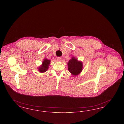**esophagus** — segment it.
I'll return each mask as SVG.
<instances>
[{"label":"esophagus","instance_id":"34e87169","mask_svg":"<svg viewBox=\"0 0 124 124\" xmlns=\"http://www.w3.org/2000/svg\"><path fill=\"white\" fill-rule=\"evenodd\" d=\"M57 60L59 61H62V58L60 57H58L57 58Z\"/></svg>","mask_w":124,"mask_h":124}]
</instances>
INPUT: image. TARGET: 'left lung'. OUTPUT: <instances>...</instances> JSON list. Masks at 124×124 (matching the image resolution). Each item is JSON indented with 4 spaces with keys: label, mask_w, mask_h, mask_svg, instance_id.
Segmentation results:
<instances>
[{
    "label": "left lung",
    "mask_w": 124,
    "mask_h": 124,
    "mask_svg": "<svg viewBox=\"0 0 124 124\" xmlns=\"http://www.w3.org/2000/svg\"><path fill=\"white\" fill-rule=\"evenodd\" d=\"M68 65L69 71L73 75H78L82 70V62L78 61L74 57H72L71 60H69Z\"/></svg>",
    "instance_id": "obj_1"
}]
</instances>
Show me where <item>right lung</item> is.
Returning <instances> with one entry per match:
<instances>
[{"label":"right lung","mask_w":124,"mask_h":124,"mask_svg":"<svg viewBox=\"0 0 124 124\" xmlns=\"http://www.w3.org/2000/svg\"><path fill=\"white\" fill-rule=\"evenodd\" d=\"M50 60L45 59L42 62V64L41 65V66H39L38 68L39 71L41 73L46 71L49 68V65L50 64Z\"/></svg>","instance_id":"add662e5"}]
</instances>
